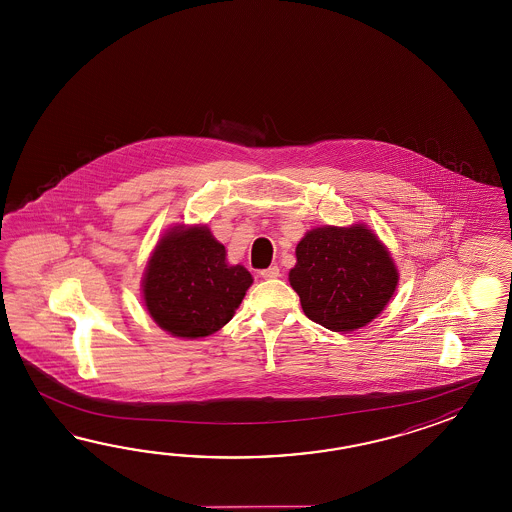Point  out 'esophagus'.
<instances>
[{"instance_id":"1","label":"esophagus","mask_w":512,"mask_h":512,"mask_svg":"<svg viewBox=\"0 0 512 512\" xmlns=\"http://www.w3.org/2000/svg\"><path fill=\"white\" fill-rule=\"evenodd\" d=\"M260 276L263 280H274V278L280 276V269H278L276 265H272L269 269H263V271L260 272Z\"/></svg>"}]
</instances>
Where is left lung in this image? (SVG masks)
<instances>
[{"mask_svg": "<svg viewBox=\"0 0 512 512\" xmlns=\"http://www.w3.org/2000/svg\"><path fill=\"white\" fill-rule=\"evenodd\" d=\"M289 282L309 320L349 333L381 315L397 289L399 272L366 225H326L309 230L296 245Z\"/></svg>", "mask_w": 512, "mask_h": 512, "instance_id": "1", "label": "left lung"}]
</instances>
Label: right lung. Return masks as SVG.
Here are the masks:
<instances>
[{
    "label": "right lung",
    "mask_w": 512,
    "mask_h": 512,
    "mask_svg": "<svg viewBox=\"0 0 512 512\" xmlns=\"http://www.w3.org/2000/svg\"><path fill=\"white\" fill-rule=\"evenodd\" d=\"M252 285L243 265L208 227L177 225L157 241L142 278V296L157 326L179 338L208 337L229 322Z\"/></svg>",
    "instance_id": "1"
}]
</instances>
